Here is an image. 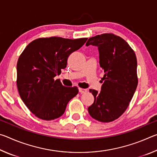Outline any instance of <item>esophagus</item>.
Masks as SVG:
<instances>
[{"mask_svg": "<svg viewBox=\"0 0 157 157\" xmlns=\"http://www.w3.org/2000/svg\"><path fill=\"white\" fill-rule=\"evenodd\" d=\"M79 92L80 93V94H85V93L87 92V89H82V88H79Z\"/></svg>", "mask_w": 157, "mask_h": 157, "instance_id": "esophagus-1", "label": "esophagus"}]
</instances>
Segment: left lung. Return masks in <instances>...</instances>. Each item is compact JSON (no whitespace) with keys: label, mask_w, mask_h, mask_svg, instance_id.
I'll use <instances>...</instances> for the list:
<instances>
[{"label":"left lung","mask_w":157,"mask_h":157,"mask_svg":"<svg viewBox=\"0 0 157 157\" xmlns=\"http://www.w3.org/2000/svg\"><path fill=\"white\" fill-rule=\"evenodd\" d=\"M98 47L100 65L104 71L100 92L89 91L94 102L88 108L92 118L102 123L118 118L128 107L138 85L136 54L119 36L105 33L91 37L86 46Z\"/></svg>","instance_id":"1"}]
</instances>
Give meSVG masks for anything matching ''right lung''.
Listing matches in <instances>:
<instances>
[{
	"label": "right lung",
	"mask_w": 157,
	"mask_h": 157,
	"mask_svg": "<svg viewBox=\"0 0 157 157\" xmlns=\"http://www.w3.org/2000/svg\"><path fill=\"white\" fill-rule=\"evenodd\" d=\"M86 40L43 37L30 42L21 54L17 66L18 91L26 107L37 118L45 121L59 118L68 102L78 94V87L63 86L55 77L66 67L69 55Z\"/></svg>",
	"instance_id": "right-lung-1"
}]
</instances>
